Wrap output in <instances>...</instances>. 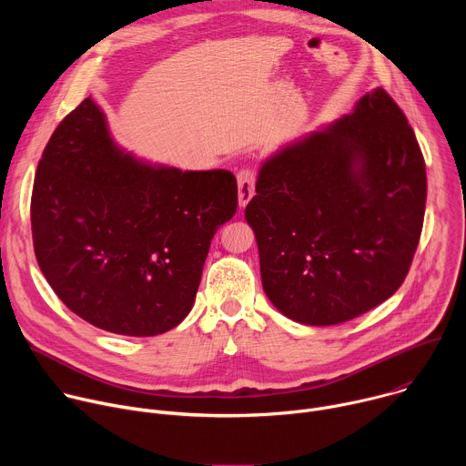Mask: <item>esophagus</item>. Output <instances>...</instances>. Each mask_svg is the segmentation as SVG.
Listing matches in <instances>:
<instances>
[{"label": "esophagus", "mask_w": 466, "mask_h": 466, "mask_svg": "<svg viewBox=\"0 0 466 466\" xmlns=\"http://www.w3.org/2000/svg\"><path fill=\"white\" fill-rule=\"evenodd\" d=\"M256 187V171L252 167H243L238 171V197H239V207H245Z\"/></svg>", "instance_id": "esophagus-1"}]
</instances>
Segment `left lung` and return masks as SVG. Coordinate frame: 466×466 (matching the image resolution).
Listing matches in <instances>:
<instances>
[{
	"label": "left lung",
	"mask_w": 466,
	"mask_h": 466,
	"mask_svg": "<svg viewBox=\"0 0 466 466\" xmlns=\"http://www.w3.org/2000/svg\"><path fill=\"white\" fill-rule=\"evenodd\" d=\"M426 189L415 132L383 88L280 149L263 162L245 208L265 295L309 326L376 308L408 277Z\"/></svg>",
	"instance_id": "left-lung-1"
}]
</instances>
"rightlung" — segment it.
<instances>
[{
	"mask_svg": "<svg viewBox=\"0 0 466 466\" xmlns=\"http://www.w3.org/2000/svg\"><path fill=\"white\" fill-rule=\"evenodd\" d=\"M238 208L227 169L180 171L117 149L88 97L38 162L31 230L40 271L86 322L149 338L189 313L210 243Z\"/></svg>",
	"mask_w": 466,
	"mask_h": 466,
	"instance_id": "1",
	"label": "right lung"
}]
</instances>
